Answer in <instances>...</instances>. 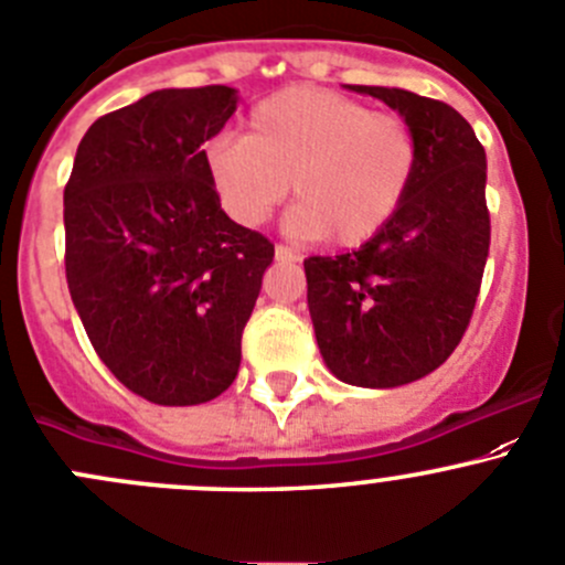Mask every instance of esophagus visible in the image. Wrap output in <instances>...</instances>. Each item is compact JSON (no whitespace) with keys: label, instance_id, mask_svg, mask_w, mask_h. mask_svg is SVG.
I'll return each mask as SVG.
<instances>
[{"label":"esophagus","instance_id":"esophagus-1","mask_svg":"<svg viewBox=\"0 0 565 565\" xmlns=\"http://www.w3.org/2000/svg\"><path fill=\"white\" fill-rule=\"evenodd\" d=\"M276 259L278 262H298L300 256L295 254L292 248H287V245H276Z\"/></svg>","mask_w":565,"mask_h":565}]
</instances>
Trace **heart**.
<instances>
[{"label": "heart", "mask_w": 565, "mask_h": 565, "mask_svg": "<svg viewBox=\"0 0 565 565\" xmlns=\"http://www.w3.org/2000/svg\"><path fill=\"white\" fill-rule=\"evenodd\" d=\"M204 168L239 226L267 221L289 182L298 204L289 228L355 248L403 210L419 171V140L399 113L326 87H287L250 109L245 137H210Z\"/></svg>", "instance_id": "obj_1"}]
</instances>
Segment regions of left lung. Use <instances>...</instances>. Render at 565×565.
Listing matches in <instances>:
<instances>
[{"label":"left lung","mask_w":565,"mask_h":565,"mask_svg":"<svg viewBox=\"0 0 565 565\" xmlns=\"http://www.w3.org/2000/svg\"><path fill=\"white\" fill-rule=\"evenodd\" d=\"M397 109L419 140L403 210L359 250L309 256V315L328 370L392 388L450 359L467 333L491 245L486 151L458 109L399 87L350 85Z\"/></svg>","instance_id":"1"}]
</instances>
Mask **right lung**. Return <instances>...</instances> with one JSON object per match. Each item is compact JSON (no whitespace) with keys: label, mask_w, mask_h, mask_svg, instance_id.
Instances as JSON below:
<instances>
[{"label":"right lung","mask_w":565,"mask_h":565,"mask_svg":"<svg viewBox=\"0 0 565 565\" xmlns=\"http://www.w3.org/2000/svg\"><path fill=\"white\" fill-rule=\"evenodd\" d=\"M234 87H168L102 115L63 193L65 281L87 339L129 392L210 403L234 383L270 239L221 210L204 143Z\"/></svg>","instance_id":"1"}]
</instances>
